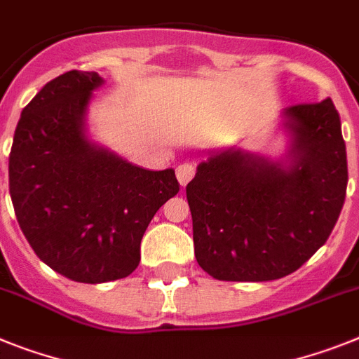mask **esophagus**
Segmentation results:
<instances>
[{"label":"esophagus","instance_id":"esophagus-1","mask_svg":"<svg viewBox=\"0 0 359 359\" xmlns=\"http://www.w3.org/2000/svg\"><path fill=\"white\" fill-rule=\"evenodd\" d=\"M176 177L180 185L185 187L187 183L191 182L192 177H194V167L191 163H183L176 168Z\"/></svg>","mask_w":359,"mask_h":359}]
</instances>
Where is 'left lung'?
Here are the masks:
<instances>
[{
    "mask_svg": "<svg viewBox=\"0 0 359 359\" xmlns=\"http://www.w3.org/2000/svg\"><path fill=\"white\" fill-rule=\"evenodd\" d=\"M289 149L271 159L210 152L187 185L194 254L222 281H271L325 243L347 192V150L332 100L281 112Z\"/></svg>",
    "mask_w": 359,
    "mask_h": 359,
    "instance_id": "8db88e82",
    "label": "left lung"
}]
</instances>
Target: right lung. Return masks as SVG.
Wrapping results in <instances>:
<instances>
[{
	"instance_id": "right-lung-1",
	"label": "right lung",
	"mask_w": 359,
	"mask_h": 359,
	"mask_svg": "<svg viewBox=\"0 0 359 359\" xmlns=\"http://www.w3.org/2000/svg\"><path fill=\"white\" fill-rule=\"evenodd\" d=\"M97 72L70 70L23 109L8 189L18 223L43 263L79 283L128 276L150 219L180 191L172 168L147 170L87 136Z\"/></svg>"
}]
</instances>
